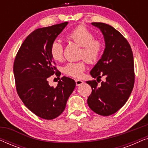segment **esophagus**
Segmentation results:
<instances>
[{
	"mask_svg": "<svg viewBox=\"0 0 148 148\" xmlns=\"http://www.w3.org/2000/svg\"><path fill=\"white\" fill-rule=\"evenodd\" d=\"M75 83H76V86H79L81 85H82L84 84V82L82 80L80 79H75Z\"/></svg>",
	"mask_w": 148,
	"mask_h": 148,
	"instance_id": "esophagus-1",
	"label": "esophagus"
}]
</instances>
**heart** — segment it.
Segmentation results:
<instances>
[{
  "label": "heart",
  "instance_id": "1",
  "mask_svg": "<svg viewBox=\"0 0 148 148\" xmlns=\"http://www.w3.org/2000/svg\"><path fill=\"white\" fill-rule=\"evenodd\" d=\"M68 39L82 46L81 58H84L90 63L99 59L103 50V43L100 40L94 39L92 32L82 25L77 26L71 30L67 35ZM50 55L54 60L61 61L63 58V46L59 40H54L50 48ZM86 68L85 60L69 62L63 67V72L66 75L79 78Z\"/></svg>",
  "mask_w": 148,
  "mask_h": 148
}]
</instances>
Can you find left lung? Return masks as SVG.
I'll list each match as a JSON object with an SVG mask.
<instances>
[{
    "instance_id": "obj_1",
    "label": "left lung",
    "mask_w": 148,
    "mask_h": 148,
    "mask_svg": "<svg viewBox=\"0 0 148 148\" xmlns=\"http://www.w3.org/2000/svg\"><path fill=\"white\" fill-rule=\"evenodd\" d=\"M92 25L100 29L105 48L90 75L97 81L102 76L106 80L100 85L96 80L87 81L92 90L88 104L97 114L108 116L124 106L133 90L135 82L133 52L127 40L111 25L104 23H92Z\"/></svg>"
}]
</instances>
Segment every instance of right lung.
<instances>
[{
  "label": "right lung",
  "mask_w": 148,
  "mask_h": 148,
  "mask_svg": "<svg viewBox=\"0 0 148 148\" xmlns=\"http://www.w3.org/2000/svg\"><path fill=\"white\" fill-rule=\"evenodd\" d=\"M67 24L64 22L34 30L24 40L14 61L19 98L30 111L47 120L61 114L76 86L73 79L66 77L60 79L56 88L50 86L47 80L56 70L50 46Z\"/></svg>",
  "instance_id": "right-lung-1"
}]
</instances>
